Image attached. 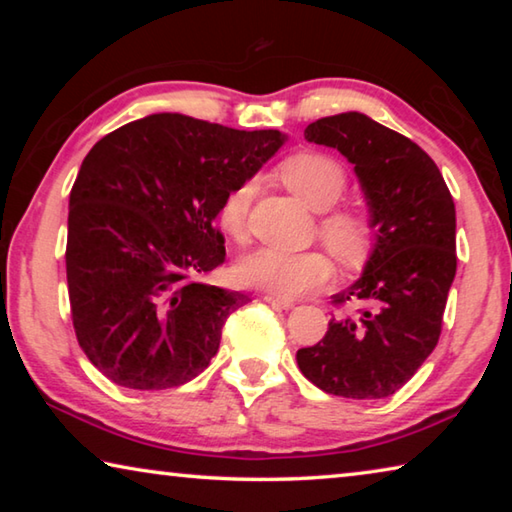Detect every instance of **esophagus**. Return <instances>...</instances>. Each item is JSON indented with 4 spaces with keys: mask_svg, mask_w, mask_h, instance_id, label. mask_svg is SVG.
I'll return each mask as SVG.
<instances>
[{
    "mask_svg": "<svg viewBox=\"0 0 512 512\" xmlns=\"http://www.w3.org/2000/svg\"><path fill=\"white\" fill-rule=\"evenodd\" d=\"M264 300L268 302V305H273L277 309H291L293 307V300L282 298V296H273V293H266Z\"/></svg>",
    "mask_w": 512,
    "mask_h": 512,
    "instance_id": "34e87169",
    "label": "esophagus"
}]
</instances>
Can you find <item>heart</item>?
<instances>
[{
  "mask_svg": "<svg viewBox=\"0 0 512 512\" xmlns=\"http://www.w3.org/2000/svg\"><path fill=\"white\" fill-rule=\"evenodd\" d=\"M280 178L311 210H329L345 192V171L325 153H296L282 162ZM255 194V180H244L223 196L219 223L225 235L241 239ZM320 237L343 264H359L372 246V223L366 214L341 210L320 219ZM237 280L246 287L271 291L273 296L296 298L329 280L332 264L318 250L259 248L237 264Z\"/></svg>",
  "mask_w": 512,
  "mask_h": 512,
  "instance_id": "heart-1",
  "label": "heart"
}]
</instances>
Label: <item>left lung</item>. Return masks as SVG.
Wrapping results in <instances>:
<instances>
[{
	"label": "left lung",
	"mask_w": 512,
	"mask_h": 512,
	"mask_svg": "<svg viewBox=\"0 0 512 512\" xmlns=\"http://www.w3.org/2000/svg\"><path fill=\"white\" fill-rule=\"evenodd\" d=\"M305 140L336 149L354 167L375 244L359 280L334 302L359 314L329 320L327 334L298 350V368L320 391L384 400L436 348L456 275V210L427 153L363 112H341L305 128Z\"/></svg>",
	"instance_id": "1"
}]
</instances>
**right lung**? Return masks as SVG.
<instances>
[{"mask_svg":"<svg viewBox=\"0 0 512 512\" xmlns=\"http://www.w3.org/2000/svg\"><path fill=\"white\" fill-rule=\"evenodd\" d=\"M287 142L158 112L92 146L69 194L67 287L76 339L117 386L192 381L248 296L198 280L225 259L223 196Z\"/></svg>","mask_w":512,"mask_h":512,"instance_id":"obj_1","label":"right lung"}]
</instances>
